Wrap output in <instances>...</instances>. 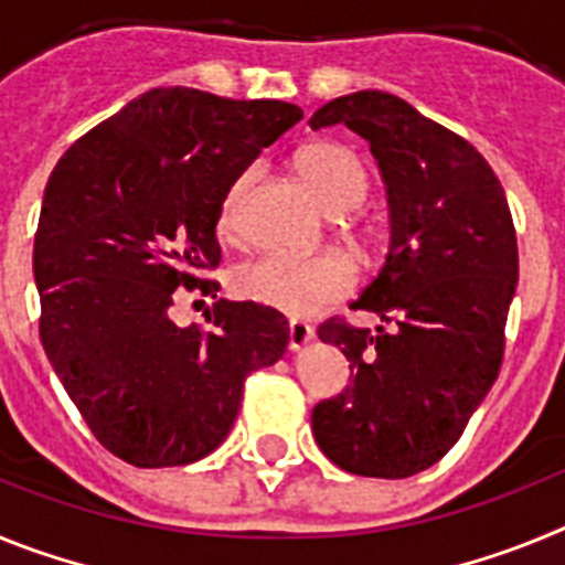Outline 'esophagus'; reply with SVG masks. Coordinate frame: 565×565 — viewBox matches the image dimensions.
Masks as SVG:
<instances>
[{"label": "esophagus", "mask_w": 565, "mask_h": 565, "mask_svg": "<svg viewBox=\"0 0 565 565\" xmlns=\"http://www.w3.org/2000/svg\"><path fill=\"white\" fill-rule=\"evenodd\" d=\"M311 342H313V328L294 319L291 326H288V348H291V351H302V348Z\"/></svg>", "instance_id": "34e87169"}]
</instances>
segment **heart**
<instances>
[{
    "instance_id": "obj_1",
    "label": "heart",
    "mask_w": 565,
    "mask_h": 565,
    "mask_svg": "<svg viewBox=\"0 0 565 565\" xmlns=\"http://www.w3.org/2000/svg\"><path fill=\"white\" fill-rule=\"evenodd\" d=\"M297 172L311 189L319 206L331 214L353 212L367 194V172L356 152L342 143H313L297 158ZM252 172L239 174L223 206V226L232 228L237 209L246 194ZM356 282V268L344 254L322 252L311 257L294 254H259L248 259L234 274V288L239 297L274 308L288 317L308 319L326 311L337 299L351 291Z\"/></svg>"
}]
</instances>
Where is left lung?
<instances>
[{
  "label": "left lung",
  "instance_id": "8db88e82",
  "mask_svg": "<svg viewBox=\"0 0 565 565\" xmlns=\"http://www.w3.org/2000/svg\"><path fill=\"white\" fill-rule=\"evenodd\" d=\"M308 124H344L371 143L391 246L353 308L393 326H319L351 384L313 407V438L353 476L411 478L450 452L501 371L518 288L507 194L472 143L382 89L333 98Z\"/></svg>",
  "mask_w": 565,
  "mask_h": 565
}]
</instances>
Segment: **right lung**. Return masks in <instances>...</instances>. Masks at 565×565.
I'll use <instances>...</instances> for the list:
<instances>
[{"instance_id":"obj_1","label":"right lung","mask_w":565,"mask_h":565,"mask_svg":"<svg viewBox=\"0 0 565 565\" xmlns=\"http://www.w3.org/2000/svg\"><path fill=\"white\" fill-rule=\"evenodd\" d=\"M302 118L288 102L158 87L78 138L50 174L33 246L44 353L93 436L132 467H181L232 430L248 373L279 362L288 322L217 299V221L239 174Z\"/></svg>"}]
</instances>
